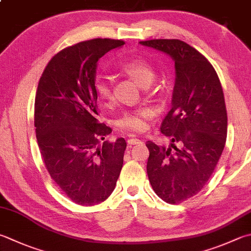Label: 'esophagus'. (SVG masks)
<instances>
[{
  "instance_id": "1",
  "label": "esophagus",
  "mask_w": 251,
  "mask_h": 251,
  "mask_svg": "<svg viewBox=\"0 0 251 251\" xmlns=\"http://www.w3.org/2000/svg\"><path fill=\"white\" fill-rule=\"evenodd\" d=\"M139 143H142V141L139 140V139L131 138V139L127 140V144H130V145H135V144H139Z\"/></svg>"
}]
</instances>
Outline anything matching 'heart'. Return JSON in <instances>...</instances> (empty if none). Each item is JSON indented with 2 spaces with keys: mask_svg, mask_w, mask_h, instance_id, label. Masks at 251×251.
Wrapping results in <instances>:
<instances>
[{
  "mask_svg": "<svg viewBox=\"0 0 251 251\" xmlns=\"http://www.w3.org/2000/svg\"><path fill=\"white\" fill-rule=\"evenodd\" d=\"M120 70L125 74L133 77L142 87H146L153 82L155 71L152 65L143 58H131L122 63ZM98 98L108 101L112 98V85L110 81L99 78L95 84ZM154 116V110L150 107H142L134 110L126 111L116 120V126L125 132H142L148 126V121Z\"/></svg>",
  "mask_w": 251,
  "mask_h": 251,
  "instance_id": "heart-1",
  "label": "heart"
}]
</instances>
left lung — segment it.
Masks as SVG:
<instances>
[{
    "mask_svg": "<svg viewBox=\"0 0 251 251\" xmlns=\"http://www.w3.org/2000/svg\"><path fill=\"white\" fill-rule=\"evenodd\" d=\"M140 44L164 52L175 62L173 107L160 126L170 144L146 142V170L156 195L178 204L201 191L224 150L227 112L223 88L212 64L186 42L153 39Z\"/></svg>",
    "mask_w": 251,
    "mask_h": 251,
    "instance_id": "1",
    "label": "left lung"
}]
</instances>
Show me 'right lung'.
I'll return each mask as SVG.
<instances>
[{
    "label": "right lung",
    "mask_w": 251,
    "mask_h": 251,
    "mask_svg": "<svg viewBox=\"0 0 251 251\" xmlns=\"http://www.w3.org/2000/svg\"><path fill=\"white\" fill-rule=\"evenodd\" d=\"M124 45L97 38L68 47L49 61L38 84L35 127L42 159L64 195L81 205L105 201L124 164V138L99 145L111 129L97 120L95 89L98 60Z\"/></svg>",
    "instance_id": "obj_1"
}]
</instances>
